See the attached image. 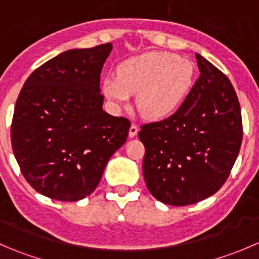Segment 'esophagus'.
<instances>
[{
	"label": "esophagus",
	"instance_id": "esophagus-1",
	"mask_svg": "<svg viewBox=\"0 0 259 259\" xmlns=\"http://www.w3.org/2000/svg\"><path fill=\"white\" fill-rule=\"evenodd\" d=\"M138 133H139V127H138L135 124H132V126H130L129 129V138L137 137Z\"/></svg>",
	"mask_w": 259,
	"mask_h": 259
}]
</instances>
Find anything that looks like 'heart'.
<instances>
[{
	"label": "heart",
	"instance_id": "heart-1",
	"mask_svg": "<svg viewBox=\"0 0 259 259\" xmlns=\"http://www.w3.org/2000/svg\"><path fill=\"white\" fill-rule=\"evenodd\" d=\"M195 79L192 61L170 52H148L117 67V77L103 81V93L116 105L137 94V108L146 119L169 116L179 108Z\"/></svg>",
	"mask_w": 259,
	"mask_h": 259
}]
</instances>
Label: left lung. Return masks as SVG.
<instances>
[{
  "label": "left lung",
  "mask_w": 259,
  "mask_h": 259,
  "mask_svg": "<svg viewBox=\"0 0 259 259\" xmlns=\"http://www.w3.org/2000/svg\"><path fill=\"white\" fill-rule=\"evenodd\" d=\"M195 57L200 75L180 108L139 132L146 187L154 198L176 207L194 204L221 189L243 138L233 85L208 60Z\"/></svg>",
  "instance_id": "8db88e82"
}]
</instances>
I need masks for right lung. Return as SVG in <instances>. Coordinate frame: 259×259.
Returning <instances> with one entry per match:
<instances>
[{"label":"right lung","mask_w":259,"mask_h":259,"mask_svg":"<svg viewBox=\"0 0 259 259\" xmlns=\"http://www.w3.org/2000/svg\"><path fill=\"white\" fill-rule=\"evenodd\" d=\"M113 45L57 55L28 76L15 105L11 143L21 173L45 197L76 202L98 187L130 121L103 110L100 74Z\"/></svg>","instance_id":"right-lung-1"}]
</instances>
